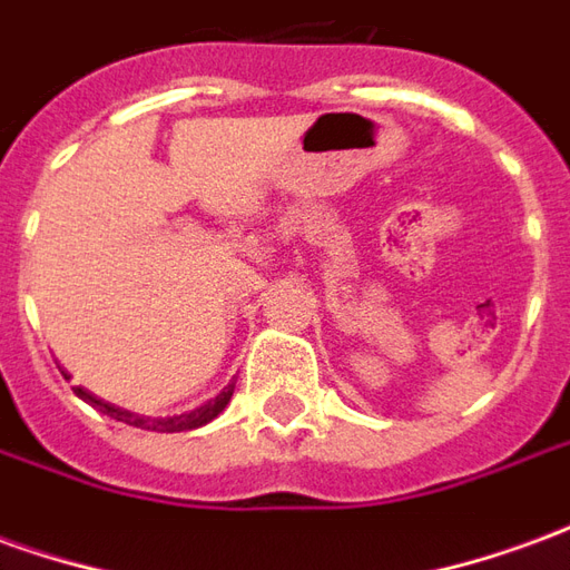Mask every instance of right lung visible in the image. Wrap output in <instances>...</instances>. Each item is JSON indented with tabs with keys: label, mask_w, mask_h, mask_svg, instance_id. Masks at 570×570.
<instances>
[{
	"label": "right lung",
	"mask_w": 570,
	"mask_h": 570,
	"mask_svg": "<svg viewBox=\"0 0 570 570\" xmlns=\"http://www.w3.org/2000/svg\"><path fill=\"white\" fill-rule=\"evenodd\" d=\"M232 394H235V384L223 387V394L213 396V400H207L204 406H198L195 412H186V415H174V419H142V415H134V412H128V409H118L112 406V403L97 400V396H94L91 391H85V387H76V396H81L88 406L100 409V412L109 415V419L125 421V424H130V428L158 430V433H183V430H195V428H204V424H210V421L216 419L225 406H228Z\"/></svg>",
	"instance_id": "1"
}]
</instances>
